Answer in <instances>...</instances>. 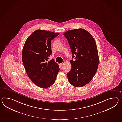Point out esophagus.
I'll list each match as a JSON object with an SVG mask.
<instances>
[{"label": "esophagus", "instance_id": "obj_1", "mask_svg": "<svg viewBox=\"0 0 122 122\" xmlns=\"http://www.w3.org/2000/svg\"><path fill=\"white\" fill-rule=\"evenodd\" d=\"M63 63H60V66H62V65H63Z\"/></svg>", "mask_w": 122, "mask_h": 122}]
</instances>
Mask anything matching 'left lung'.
Wrapping results in <instances>:
<instances>
[{
  "label": "left lung",
  "instance_id": "8db88e82",
  "mask_svg": "<svg viewBox=\"0 0 122 122\" xmlns=\"http://www.w3.org/2000/svg\"><path fill=\"white\" fill-rule=\"evenodd\" d=\"M63 35L73 55L70 61L71 69L66 74L69 81L75 87H82L92 79L97 70L99 56L96 43L92 36L82 29L68 30Z\"/></svg>",
  "mask_w": 122,
  "mask_h": 122
}]
</instances>
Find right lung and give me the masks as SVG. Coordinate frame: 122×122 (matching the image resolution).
Masks as SVG:
<instances>
[{"label": "right lung", "mask_w": 122, "mask_h": 122, "mask_svg": "<svg viewBox=\"0 0 122 122\" xmlns=\"http://www.w3.org/2000/svg\"><path fill=\"white\" fill-rule=\"evenodd\" d=\"M59 35L46 30L33 32L24 44L22 60L31 80L37 86L47 88L55 83L60 71L54 59L48 61L51 54V41Z\"/></svg>", "instance_id": "1"}]
</instances>
